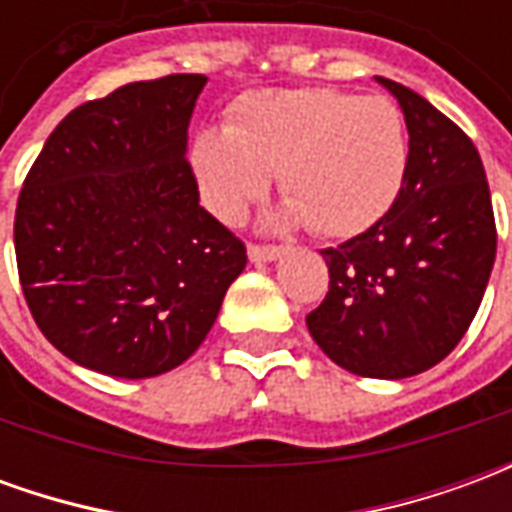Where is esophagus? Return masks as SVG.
<instances>
[{"mask_svg": "<svg viewBox=\"0 0 512 512\" xmlns=\"http://www.w3.org/2000/svg\"><path fill=\"white\" fill-rule=\"evenodd\" d=\"M279 255H282V246L249 244V260L252 263H268V260H277Z\"/></svg>", "mask_w": 512, "mask_h": 512, "instance_id": "obj_1", "label": "esophagus"}]
</instances>
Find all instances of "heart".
Returning <instances> with one entry per match:
<instances>
[{
	"instance_id": "heart-1",
	"label": "heart",
	"mask_w": 512,
	"mask_h": 512,
	"mask_svg": "<svg viewBox=\"0 0 512 512\" xmlns=\"http://www.w3.org/2000/svg\"><path fill=\"white\" fill-rule=\"evenodd\" d=\"M191 167L202 202L222 222L241 219L277 172L290 213L312 233L351 238L373 227L406 183V120L384 95L252 93L230 109L224 131L194 139Z\"/></svg>"
}]
</instances>
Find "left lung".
Returning a JSON list of instances; mask_svg holds the SVG:
<instances>
[{"label": "left lung", "mask_w": 512, "mask_h": 512, "mask_svg": "<svg viewBox=\"0 0 512 512\" xmlns=\"http://www.w3.org/2000/svg\"><path fill=\"white\" fill-rule=\"evenodd\" d=\"M376 79L406 117V183L370 230L321 249L329 293L307 326L348 373L408 378L439 365L474 321L494 268L496 222L472 139L422 95Z\"/></svg>", "instance_id": "8db88e82"}]
</instances>
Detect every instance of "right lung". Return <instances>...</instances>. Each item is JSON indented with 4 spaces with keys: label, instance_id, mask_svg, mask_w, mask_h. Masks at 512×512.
I'll return each mask as SVG.
<instances>
[{
    "label": "right lung",
    "instance_id": "obj_1",
    "mask_svg": "<svg viewBox=\"0 0 512 512\" xmlns=\"http://www.w3.org/2000/svg\"><path fill=\"white\" fill-rule=\"evenodd\" d=\"M205 82L172 73L76 106L24 178L13 224L24 299L46 340L95 373L183 365L246 266L186 158Z\"/></svg>",
    "mask_w": 512,
    "mask_h": 512
}]
</instances>
